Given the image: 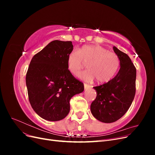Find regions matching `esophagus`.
Segmentation results:
<instances>
[{
	"mask_svg": "<svg viewBox=\"0 0 155 155\" xmlns=\"http://www.w3.org/2000/svg\"><path fill=\"white\" fill-rule=\"evenodd\" d=\"M91 87V86L90 85H88V84H86V83H84V88H85V89L86 90V89H87V88H90Z\"/></svg>",
	"mask_w": 155,
	"mask_h": 155,
	"instance_id": "1",
	"label": "esophagus"
}]
</instances>
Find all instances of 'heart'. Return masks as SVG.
Returning <instances> with one entry per match:
<instances>
[{
	"label": "heart",
	"mask_w": 155,
	"mask_h": 155,
	"mask_svg": "<svg viewBox=\"0 0 155 155\" xmlns=\"http://www.w3.org/2000/svg\"><path fill=\"white\" fill-rule=\"evenodd\" d=\"M69 72L78 76L87 63L88 70L81 74V78L98 83L109 81L120 67L118 55L99 45H85L78 51L70 52L67 59Z\"/></svg>",
	"instance_id": "obj_1"
}]
</instances>
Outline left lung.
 I'll return each instance as SVG.
<instances>
[{
  "label": "left lung",
  "mask_w": 155,
  "mask_h": 155,
  "mask_svg": "<svg viewBox=\"0 0 155 155\" xmlns=\"http://www.w3.org/2000/svg\"><path fill=\"white\" fill-rule=\"evenodd\" d=\"M120 59V68L116 76L101 85L93 87L97 96L91 105V113L104 123H112L128 110L136 92L137 70L129 56L113 46Z\"/></svg>",
  "instance_id": "left-lung-1"
}]
</instances>
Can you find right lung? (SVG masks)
Returning <instances> with one entry per match:
<instances>
[{
  "label": "right lung",
  "instance_id": "obj_1",
  "mask_svg": "<svg viewBox=\"0 0 155 155\" xmlns=\"http://www.w3.org/2000/svg\"><path fill=\"white\" fill-rule=\"evenodd\" d=\"M71 41L55 40L32 58L26 84L33 109L42 118L56 121L66 117L71 97L84 91L83 83L67 68Z\"/></svg>",
  "mask_w": 155,
  "mask_h": 155
}]
</instances>
